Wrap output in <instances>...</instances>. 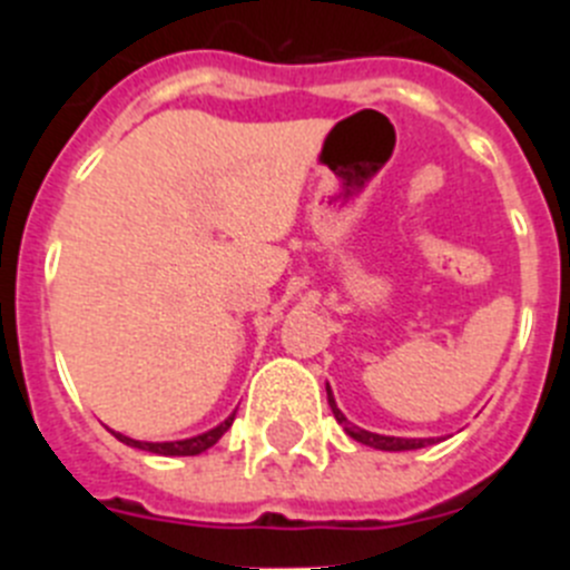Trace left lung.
I'll return each mask as SVG.
<instances>
[{
    "label": "left lung",
    "instance_id": "8db88e82",
    "mask_svg": "<svg viewBox=\"0 0 570 570\" xmlns=\"http://www.w3.org/2000/svg\"><path fill=\"white\" fill-rule=\"evenodd\" d=\"M325 391H328V405H331V411H334L336 422H340V425L345 428V434L351 436V440L362 442V445H371V448H376V451H416V448L434 445V440H405V436H385V434H371V431H365V428L354 425V422H347V416L342 414L340 407H336V400H334V394H331V385H325Z\"/></svg>",
    "mask_w": 570,
    "mask_h": 570
}]
</instances>
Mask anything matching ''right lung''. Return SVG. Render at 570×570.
Listing matches in <instances>:
<instances>
[{"mask_svg":"<svg viewBox=\"0 0 570 570\" xmlns=\"http://www.w3.org/2000/svg\"><path fill=\"white\" fill-rule=\"evenodd\" d=\"M234 416H236V411L225 422H219V425L210 428V431H205V434L190 436V440L142 442V440H130V436L119 434V431H110V434H114L119 442H125V445L139 448V451H150V454H159V456H196V454H203V451H208L210 445H216V442L223 440L225 431H228V428L234 425Z\"/></svg>","mask_w":570,"mask_h":570,"instance_id":"obj_1","label":"right lung"}]
</instances>
